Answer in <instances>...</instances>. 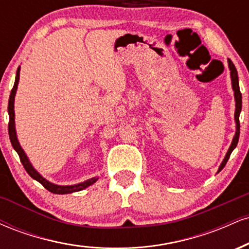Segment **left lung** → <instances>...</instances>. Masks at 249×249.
<instances>
[{
	"label": "left lung",
	"mask_w": 249,
	"mask_h": 249,
	"mask_svg": "<svg viewBox=\"0 0 249 249\" xmlns=\"http://www.w3.org/2000/svg\"><path fill=\"white\" fill-rule=\"evenodd\" d=\"M228 68L231 70V81H232V88L234 91V98H235V113H234V119H235V124H236V130H235V134H234V138L232 141V144H231L230 148H228L227 153H226L224 160H222L221 165L219 166L218 172L222 170L225 167V165L227 164L228 159H230L231 153L233 152L234 148L236 147L239 142V136H240V122H239V116L240 112H241V107H242V96L241 92H240V88H239V77H238V71H236L235 67H234L233 62L231 59H228Z\"/></svg>",
	"instance_id": "8db88e82"
}]
</instances>
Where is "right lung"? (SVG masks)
<instances>
[{"instance_id": "right-lung-1", "label": "right lung", "mask_w": 249, "mask_h": 249, "mask_svg": "<svg viewBox=\"0 0 249 249\" xmlns=\"http://www.w3.org/2000/svg\"><path fill=\"white\" fill-rule=\"evenodd\" d=\"M19 69L21 67H18L16 72V78H15V84H14L13 90L10 92V97H9V103H8V113H9V124H8V131H9V138L11 142V145H13L14 150L16 151L17 154H18L19 159H21L22 165H23L25 171H27L28 174L33 179L37 180L39 184L43 185V187L47 188L48 191L51 193L55 194H68V193H73V192H78V191L84 190L92 185L93 182H96L98 178H91L87 180V181L81 182V184H76V185H70V186H61V185H56L50 182L49 180H47L45 178L39 174L37 171L34 168L31 162L28 159L27 154L24 153L23 148L21 147L18 141H17V136H16V128H15V111H14V102H15V95H16V90H17V85H18V81H19Z\"/></svg>"}]
</instances>
